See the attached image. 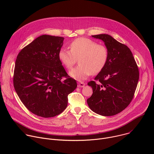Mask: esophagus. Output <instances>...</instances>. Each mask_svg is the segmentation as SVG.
<instances>
[{"mask_svg":"<svg viewBox=\"0 0 154 154\" xmlns=\"http://www.w3.org/2000/svg\"><path fill=\"white\" fill-rule=\"evenodd\" d=\"M85 85V83L83 82H79L78 83V87L79 88H83Z\"/></svg>","mask_w":154,"mask_h":154,"instance_id":"esophagus-1","label":"esophagus"}]
</instances>
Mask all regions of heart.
Masks as SVG:
<instances>
[{
  "label": "heart",
  "mask_w": 154,
  "mask_h": 154,
  "mask_svg": "<svg viewBox=\"0 0 154 154\" xmlns=\"http://www.w3.org/2000/svg\"><path fill=\"white\" fill-rule=\"evenodd\" d=\"M70 50L61 49L58 58L64 66L70 69L77 62L79 64L69 72V75L78 80H83L91 74L100 72L107 63L109 52L107 48L93 40L79 38L69 45Z\"/></svg>",
  "instance_id": "obj_1"
}]
</instances>
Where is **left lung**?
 Listing matches in <instances>:
<instances>
[{
	"instance_id": "8db88e82",
	"label": "left lung",
	"mask_w": 154,
	"mask_h": 154,
	"mask_svg": "<svg viewBox=\"0 0 154 154\" xmlns=\"http://www.w3.org/2000/svg\"><path fill=\"white\" fill-rule=\"evenodd\" d=\"M92 36L104 42L109 56L105 66L95 77V81L88 83L93 93L87 103L97 114L114 116L124 110L133 99L139 80L138 68L126 45L107 34Z\"/></svg>"
}]
</instances>
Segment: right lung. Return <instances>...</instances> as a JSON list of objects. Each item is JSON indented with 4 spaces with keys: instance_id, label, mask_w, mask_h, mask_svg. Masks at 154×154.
Here are the masks:
<instances>
[{
    "instance_id": "add662e5",
    "label": "right lung",
    "mask_w": 154,
    "mask_h": 154,
    "mask_svg": "<svg viewBox=\"0 0 154 154\" xmlns=\"http://www.w3.org/2000/svg\"><path fill=\"white\" fill-rule=\"evenodd\" d=\"M64 39L41 35L22 49L16 58L14 90L29 110L41 117L61 113L67 107L68 94L77 86L58 58Z\"/></svg>"
}]
</instances>
